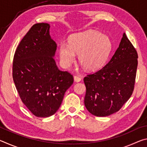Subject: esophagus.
Listing matches in <instances>:
<instances>
[{
  "label": "esophagus",
  "instance_id": "1",
  "mask_svg": "<svg viewBox=\"0 0 147 147\" xmlns=\"http://www.w3.org/2000/svg\"><path fill=\"white\" fill-rule=\"evenodd\" d=\"M74 82H79L81 81V78L78 76H74Z\"/></svg>",
  "mask_w": 147,
  "mask_h": 147
}]
</instances>
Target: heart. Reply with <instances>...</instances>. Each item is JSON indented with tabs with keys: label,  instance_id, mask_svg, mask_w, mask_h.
<instances>
[{
	"label": "heart",
	"instance_id": "heart-1",
	"mask_svg": "<svg viewBox=\"0 0 147 147\" xmlns=\"http://www.w3.org/2000/svg\"><path fill=\"white\" fill-rule=\"evenodd\" d=\"M111 49L108 36L94 30H88L73 35L69 43L61 42L59 55L61 64L69 67L78 54V61L87 71H95L105 63Z\"/></svg>",
	"mask_w": 147,
	"mask_h": 147
}]
</instances>
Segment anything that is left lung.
Wrapping results in <instances>:
<instances>
[{
    "instance_id": "obj_1",
    "label": "left lung",
    "mask_w": 147,
    "mask_h": 147,
    "mask_svg": "<svg viewBox=\"0 0 147 147\" xmlns=\"http://www.w3.org/2000/svg\"><path fill=\"white\" fill-rule=\"evenodd\" d=\"M138 58L136 49L124 33L108 63L84 77V104L92 115L106 117L113 114L130 98L135 85Z\"/></svg>"
}]
</instances>
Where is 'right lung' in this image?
I'll return each mask as SVG.
<instances>
[{"instance_id": "right-lung-1", "label": "right lung", "mask_w": 147, "mask_h": 147, "mask_svg": "<svg viewBox=\"0 0 147 147\" xmlns=\"http://www.w3.org/2000/svg\"><path fill=\"white\" fill-rule=\"evenodd\" d=\"M48 23L34 24L14 54L13 80L22 102L38 117L54 115L74 79L58 68L54 59L57 45Z\"/></svg>"}]
</instances>
